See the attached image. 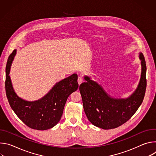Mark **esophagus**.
<instances>
[{
  "label": "esophagus",
  "instance_id": "1",
  "mask_svg": "<svg viewBox=\"0 0 156 156\" xmlns=\"http://www.w3.org/2000/svg\"><path fill=\"white\" fill-rule=\"evenodd\" d=\"M83 82V78H82V76H79L78 78V83L79 84H81Z\"/></svg>",
  "mask_w": 156,
  "mask_h": 156
}]
</instances>
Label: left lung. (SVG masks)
<instances>
[{"label": "left lung", "mask_w": 156, "mask_h": 156, "mask_svg": "<svg viewBox=\"0 0 156 156\" xmlns=\"http://www.w3.org/2000/svg\"><path fill=\"white\" fill-rule=\"evenodd\" d=\"M141 60V77L136 90L127 98H117L108 94L104 87L91 77L84 76L86 82L80 85L86 115L93 125L104 129L119 127L127 122L141 105L146 88V65L143 54Z\"/></svg>", "instance_id": "left-lung-1"}]
</instances>
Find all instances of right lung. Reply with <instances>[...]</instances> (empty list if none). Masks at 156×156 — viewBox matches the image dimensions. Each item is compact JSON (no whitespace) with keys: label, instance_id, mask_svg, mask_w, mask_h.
<instances>
[{"label":"right lung","instance_id":"1","mask_svg":"<svg viewBox=\"0 0 156 156\" xmlns=\"http://www.w3.org/2000/svg\"><path fill=\"white\" fill-rule=\"evenodd\" d=\"M16 54L15 49L6 65L5 91L10 105L18 117L30 128L37 130L52 128L59 122L69 96L77 90L78 75L73 73L57 82L45 96L37 100L27 101L17 95L10 76Z\"/></svg>","mask_w":156,"mask_h":156}]
</instances>
